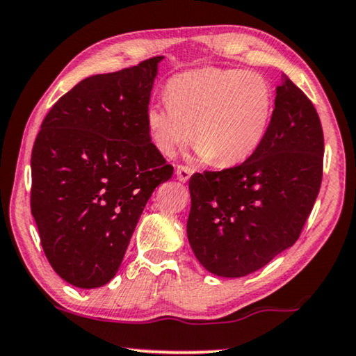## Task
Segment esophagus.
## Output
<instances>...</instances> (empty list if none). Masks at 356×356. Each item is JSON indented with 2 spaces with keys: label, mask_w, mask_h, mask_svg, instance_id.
<instances>
[{
  "label": "esophagus",
  "mask_w": 356,
  "mask_h": 356,
  "mask_svg": "<svg viewBox=\"0 0 356 356\" xmlns=\"http://www.w3.org/2000/svg\"><path fill=\"white\" fill-rule=\"evenodd\" d=\"M192 169H190L188 166H184V164H179L177 169H176V174H177V179L180 180V182H187V180L190 179V176H192Z\"/></svg>",
  "instance_id": "1"
}]
</instances>
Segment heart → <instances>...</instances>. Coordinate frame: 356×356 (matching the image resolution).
I'll return each instance as SVG.
<instances>
[{
    "label": "heart",
    "mask_w": 356,
    "mask_h": 356,
    "mask_svg": "<svg viewBox=\"0 0 356 356\" xmlns=\"http://www.w3.org/2000/svg\"><path fill=\"white\" fill-rule=\"evenodd\" d=\"M168 102L147 109V127L164 156L192 140L214 166L243 163L266 137L274 109L268 79L243 69L203 67L177 74L166 85Z\"/></svg>",
    "instance_id": "b5f03b06"
}]
</instances>
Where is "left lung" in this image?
<instances>
[{"mask_svg":"<svg viewBox=\"0 0 356 356\" xmlns=\"http://www.w3.org/2000/svg\"><path fill=\"white\" fill-rule=\"evenodd\" d=\"M268 134L238 166L190 177L187 237L221 277L258 271L297 242L323 180L324 135L307 95L287 76L276 88Z\"/></svg>","mask_w":356,"mask_h":356,"instance_id":"obj_1","label":"left lung"}]
</instances>
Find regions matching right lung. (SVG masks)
I'll return each mask as SVG.
<instances>
[{"mask_svg": "<svg viewBox=\"0 0 356 356\" xmlns=\"http://www.w3.org/2000/svg\"><path fill=\"white\" fill-rule=\"evenodd\" d=\"M161 59L83 79L35 138L32 216L49 264L74 287L116 276L145 204L174 172L147 127Z\"/></svg>", "mask_w": 356, "mask_h": 356, "instance_id": "add662e5", "label": "right lung"}]
</instances>
